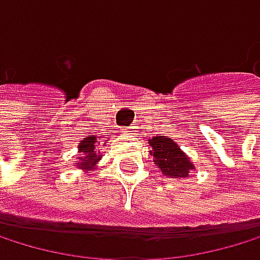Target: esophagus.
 Masks as SVG:
<instances>
[{
    "label": "esophagus",
    "mask_w": 260,
    "mask_h": 260,
    "mask_svg": "<svg viewBox=\"0 0 260 260\" xmlns=\"http://www.w3.org/2000/svg\"><path fill=\"white\" fill-rule=\"evenodd\" d=\"M137 129H139V127H137L136 124H133V126H129V127H127V133H129V134H136V133H137Z\"/></svg>",
    "instance_id": "obj_1"
}]
</instances>
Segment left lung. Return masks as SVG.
Here are the masks:
<instances>
[{
    "label": "left lung",
    "instance_id": "obj_1",
    "mask_svg": "<svg viewBox=\"0 0 260 260\" xmlns=\"http://www.w3.org/2000/svg\"><path fill=\"white\" fill-rule=\"evenodd\" d=\"M151 146V156L154 164L168 178H188L190 170H195L192 159L188 157L181 146L168 136H156L148 140Z\"/></svg>",
    "mask_w": 260,
    "mask_h": 260
}]
</instances>
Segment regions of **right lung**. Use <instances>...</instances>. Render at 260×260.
Listing matches in <instances>:
<instances>
[{
    "instance_id": "right-lung-1",
    "label": "right lung",
    "mask_w": 260,
    "mask_h": 260,
    "mask_svg": "<svg viewBox=\"0 0 260 260\" xmlns=\"http://www.w3.org/2000/svg\"><path fill=\"white\" fill-rule=\"evenodd\" d=\"M98 140H100V136H96V134L87 136L78 145V151H79V157H76L78 168H82L85 172H92V170H95L98 167V162L103 157L101 149L98 148Z\"/></svg>"
}]
</instances>
